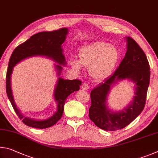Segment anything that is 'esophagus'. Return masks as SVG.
Instances as JSON below:
<instances>
[{
  "label": "esophagus",
  "mask_w": 158,
  "mask_h": 158,
  "mask_svg": "<svg viewBox=\"0 0 158 158\" xmlns=\"http://www.w3.org/2000/svg\"><path fill=\"white\" fill-rule=\"evenodd\" d=\"M81 88H82V90H87L88 89H89V85H88L87 83H85V82H84V83L82 85Z\"/></svg>",
  "instance_id": "obj_1"
}]
</instances>
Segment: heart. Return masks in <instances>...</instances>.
<instances>
[{
    "label": "heart",
    "instance_id": "obj_1",
    "mask_svg": "<svg viewBox=\"0 0 158 158\" xmlns=\"http://www.w3.org/2000/svg\"><path fill=\"white\" fill-rule=\"evenodd\" d=\"M79 60H71V67L77 72L82 66H89V73L95 81H101L110 76L120 57L117 47L105 41H96L82 46L78 51Z\"/></svg>",
    "mask_w": 158,
    "mask_h": 158
}]
</instances>
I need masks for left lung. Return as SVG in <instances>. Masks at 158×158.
<instances>
[{
  "label": "left lung",
  "instance_id": "obj_1",
  "mask_svg": "<svg viewBox=\"0 0 158 158\" xmlns=\"http://www.w3.org/2000/svg\"><path fill=\"white\" fill-rule=\"evenodd\" d=\"M127 51L118 67L112 76L91 92L90 119L96 126L106 131L122 129L134 121L143 110L150 82V66L144 52L133 39L126 37ZM133 81L135 96L128 106L120 111L109 109L106 98L111 87L118 81Z\"/></svg>",
  "mask_w": 158,
  "mask_h": 158
}]
</instances>
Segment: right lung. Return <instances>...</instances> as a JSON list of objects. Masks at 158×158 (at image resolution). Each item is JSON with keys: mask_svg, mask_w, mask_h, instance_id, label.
I'll list each match as a JSON object with an SVG mask.
<instances>
[{"mask_svg": "<svg viewBox=\"0 0 158 158\" xmlns=\"http://www.w3.org/2000/svg\"><path fill=\"white\" fill-rule=\"evenodd\" d=\"M68 32L67 27H63L51 32L37 33L16 47L11 55L6 75V92L16 114L27 126L44 129L55 125L62 117L66 98L71 93L80 89L82 82L79 80H64L60 77H58L54 91V98L57 104V111L46 119H33L22 114L16 107L14 100L11 87V76L14 66L26 58L34 56L46 57L58 64H55V68L57 70V75L60 76L62 71V65L65 66L66 64L62 44L64 42Z\"/></svg>", "mask_w": 158, "mask_h": 158, "instance_id": "obj_1", "label": "right lung"}]
</instances>
